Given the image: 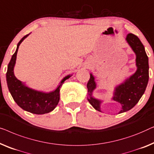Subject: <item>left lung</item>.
<instances>
[{
	"instance_id": "1",
	"label": "left lung",
	"mask_w": 154,
	"mask_h": 154,
	"mask_svg": "<svg viewBox=\"0 0 154 154\" xmlns=\"http://www.w3.org/2000/svg\"><path fill=\"white\" fill-rule=\"evenodd\" d=\"M125 40L136 54L137 70L132 76L125 79L114 90L113 99L119 103L121 107L120 113L127 112L132 109L141 98L146 90L149 81V58L145 51L144 47L137 36L133 33L128 34ZM96 87L95 77L90 74V79L87 83L88 100L96 110L101 112L102 102L95 98L92 93Z\"/></svg>"
}]
</instances>
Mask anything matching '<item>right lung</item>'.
<instances>
[{
  "instance_id": "1",
  "label": "right lung",
  "mask_w": 154,
  "mask_h": 154,
  "mask_svg": "<svg viewBox=\"0 0 154 154\" xmlns=\"http://www.w3.org/2000/svg\"><path fill=\"white\" fill-rule=\"evenodd\" d=\"M29 35L23 37L17 44L16 51L8 64L6 80L10 93L19 107L31 113L44 114L54 109L60 100V88L64 82L69 79L71 75L64 77L58 87L50 93H43L32 89L25 86L20 80L17 79L14 75V67L16 63L17 54L19 45Z\"/></svg>"
}]
</instances>
